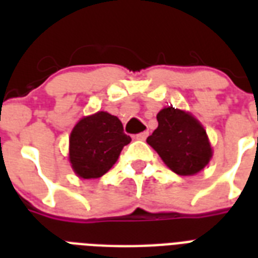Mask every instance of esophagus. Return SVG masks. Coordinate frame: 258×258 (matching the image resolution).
I'll return each instance as SVG.
<instances>
[{
  "label": "esophagus",
  "mask_w": 258,
  "mask_h": 258,
  "mask_svg": "<svg viewBox=\"0 0 258 258\" xmlns=\"http://www.w3.org/2000/svg\"><path fill=\"white\" fill-rule=\"evenodd\" d=\"M147 137H149V133L145 131V133L137 134V135H135V139H138V141H146V138Z\"/></svg>",
  "instance_id": "34e87169"
}]
</instances>
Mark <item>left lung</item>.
Masks as SVG:
<instances>
[{"label": "left lung", "instance_id": "8db88e82", "mask_svg": "<svg viewBox=\"0 0 258 258\" xmlns=\"http://www.w3.org/2000/svg\"><path fill=\"white\" fill-rule=\"evenodd\" d=\"M157 120L158 128L147 138V143L172 171L192 175L208 165L212 147L200 121L172 107L162 109Z\"/></svg>", "mask_w": 258, "mask_h": 258}]
</instances>
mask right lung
<instances>
[{
  "instance_id": "add662e5",
  "label": "right lung",
  "mask_w": 258,
  "mask_h": 258,
  "mask_svg": "<svg viewBox=\"0 0 258 258\" xmlns=\"http://www.w3.org/2000/svg\"><path fill=\"white\" fill-rule=\"evenodd\" d=\"M130 142L121 121L111 113L101 111L84 117L70 138V159L75 172L84 179L104 175Z\"/></svg>"
}]
</instances>
